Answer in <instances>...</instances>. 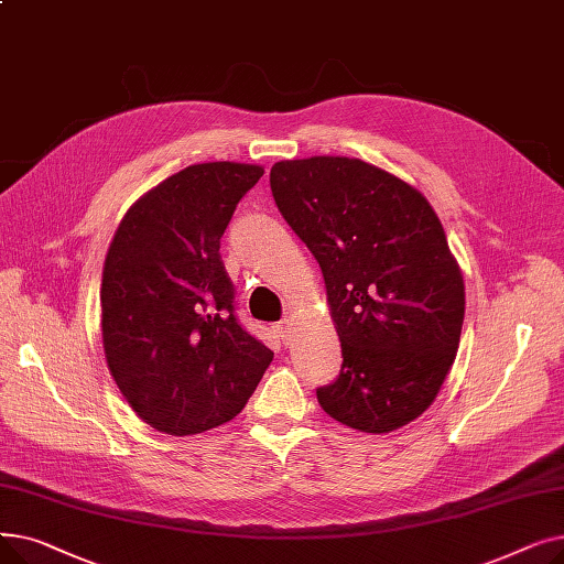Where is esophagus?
Returning <instances> with one entry per match:
<instances>
[{
  "label": "esophagus",
  "instance_id": "esophagus-1",
  "mask_svg": "<svg viewBox=\"0 0 564 564\" xmlns=\"http://www.w3.org/2000/svg\"><path fill=\"white\" fill-rule=\"evenodd\" d=\"M274 334L279 336V340H283L285 345L292 340V332H290V322L288 319H283V322H279V324H274Z\"/></svg>",
  "mask_w": 564,
  "mask_h": 564
}]
</instances>
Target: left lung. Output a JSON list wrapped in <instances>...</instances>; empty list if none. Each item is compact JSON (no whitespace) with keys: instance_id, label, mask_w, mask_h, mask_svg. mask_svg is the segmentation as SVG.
Segmentation results:
<instances>
[{"instance_id":"obj_1","label":"left lung","mask_w":564,"mask_h":564,"mask_svg":"<svg viewBox=\"0 0 564 564\" xmlns=\"http://www.w3.org/2000/svg\"><path fill=\"white\" fill-rule=\"evenodd\" d=\"M288 226L319 262L343 368L317 389L338 423L389 434L416 421L451 372L464 279L430 200L357 158L283 160L270 171Z\"/></svg>"}]
</instances>
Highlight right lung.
<instances>
[{"label": "right lung", "instance_id": "add662e5", "mask_svg": "<svg viewBox=\"0 0 564 564\" xmlns=\"http://www.w3.org/2000/svg\"><path fill=\"white\" fill-rule=\"evenodd\" d=\"M258 164L205 162L130 205L109 245L100 308L107 368L137 416L187 436L232 421L274 351L240 327L219 256Z\"/></svg>", "mask_w": 564, "mask_h": 564}]
</instances>
